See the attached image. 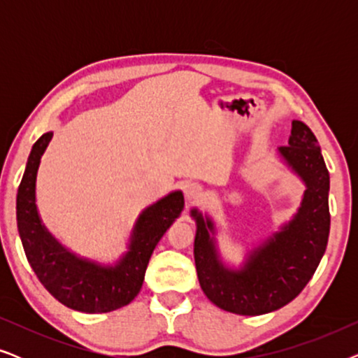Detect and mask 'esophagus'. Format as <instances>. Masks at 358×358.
Wrapping results in <instances>:
<instances>
[{
	"label": "esophagus",
	"mask_w": 358,
	"mask_h": 358,
	"mask_svg": "<svg viewBox=\"0 0 358 358\" xmlns=\"http://www.w3.org/2000/svg\"><path fill=\"white\" fill-rule=\"evenodd\" d=\"M185 197H187V200H190V202H194V200L202 197V185L195 182H190L185 185Z\"/></svg>",
	"instance_id": "esophagus-1"
}]
</instances>
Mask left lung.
Masks as SVG:
<instances>
[{
	"label": "left lung",
	"instance_id": "1",
	"mask_svg": "<svg viewBox=\"0 0 358 358\" xmlns=\"http://www.w3.org/2000/svg\"><path fill=\"white\" fill-rule=\"evenodd\" d=\"M278 151L306 182L305 199L296 217L256 249L243 271L223 267L208 234L213 224L192 210L197 220L194 257L200 287L224 311L257 316L288 305L315 275L326 251L331 228L329 171L316 136L303 122L293 120L288 145Z\"/></svg>",
	"mask_w": 358,
	"mask_h": 358
}]
</instances>
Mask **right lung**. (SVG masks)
Returning <instances> with one entry per match:
<instances>
[{
    "mask_svg": "<svg viewBox=\"0 0 358 358\" xmlns=\"http://www.w3.org/2000/svg\"><path fill=\"white\" fill-rule=\"evenodd\" d=\"M43 134L32 146L17 189L16 217L24 252L43 287L63 305L81 313H109L138 295L156 244L184 208L180 192L151 205L136 222L130 251L115 267H99L66 252L42 227L36 207V176L52 140Z\"/></svg>",
    "mask_w": 358,
    "mask_h": 358,
    "instance_id": "1",
    "label": "right lung"
}]
</instances>
